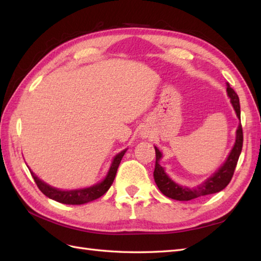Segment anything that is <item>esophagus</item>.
I'll list each match as a JSON object with an SVG mask.
<instances>
[{
	"instance_id": "esophagus-1",
	"label": "esophagus",
	"mask_w": 261,
	"mask_h": 261,
	"mask_svg": "<svg viewBox=\"0 0 261 261\" xmlns=\"http://www.w3.org/2000/svg\"><path fill=\"white\" fill-rule=\"evenodd\" d=\"M143 137H145V136H143Z\"/></svg>"
}]
</instances>
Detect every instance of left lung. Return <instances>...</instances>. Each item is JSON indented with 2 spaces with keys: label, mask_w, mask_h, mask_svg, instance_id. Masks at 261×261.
I'll return each instance as SVG.
<instances>
[{
  "label": "left lung",
  "mask_w": 261,
  "mask_h": 261,
  "mask_svg": "<svg viewBox=\"0 0 261 261\" xmlns=\"http://www.w3.org/2000/svg\"><path fill=\"white\" fill-rule=\"evenodd\" d=\"M226 92L231 99V104L233 107L237 116L240 119V104H239V97H238L237 93L232 90L230 85L226 83ZM242 143H243V134H242V126L241 123L239 124L237 129V137L234 146L232 148L230 154L226 158L225 163L221 166L219 170L202 182L201 185L197 187L190 188L186 186H180L175 182L170 177L165 173V169L159 165L160 159H162L163 154L159 151L157 147H154L156 150V165H154V171H153V178L158 188L164 195L169 198L176 199V201H191L193 198H196L199 196L208 195V194H214L220 191L224 190L230 182L232 176H233L234 169L237 167L238 160L242 150Z\"/></svg>",
  "instance_id": "8db88e82"
}]
</instances>
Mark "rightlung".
I'll use <instances>...</instances> for the list:
<instances>
[{"mask_svg": "<svg viewBox=\"0 0 261 261\" xmlns=\"http://www.w3.org/2000/svg\"><path fill=\"white\" fill-rule=\"evenodd\" d=\"M125 151L126 149H124L123 151H121L114 157L112 164H111V167L108 171V175L105 176V178L101 182H98V184H95L91 187L81 188V190H73V191L58 190V188L51 187L50 185L46 184L45 181H42L40 178H38L30 168L29 170L33 177V179L36 181L38 188L45 194L47 197L63 204L81 205V204L92 202L94 199H97L98 197H101L109 191V188L111 187V185H112V182L115 178L116 170L119 168L121 159L124 156Z\"/></svg>", "mask_w": 261, "mask_h": 261, "instance_id": "1", "label": "right lung"}]
</instances>
